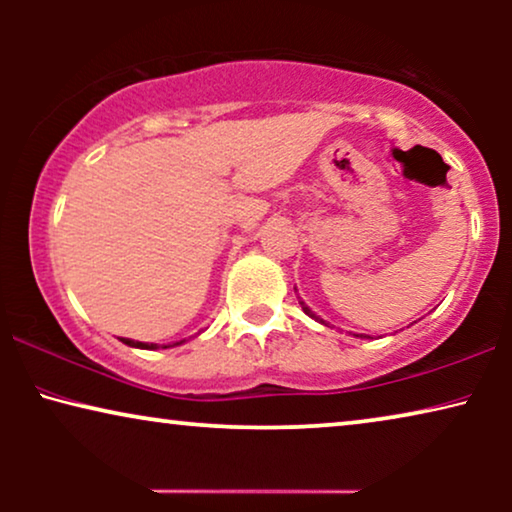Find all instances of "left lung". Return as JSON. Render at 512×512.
<instances>
[{"label": "left lung", "mask_w": 512, "mask_h": 512, "mask_svg": "<svg viewBox=\"0 0 512 512\" xmlns=\"http://www.w3.org/2000/svg\"><path fill=\"white\" fill-rule=\"evenodd\" d=\"M300 305H303V303H300ZM303 310H305V314H310V317H314V314H312L310 310H307V307H305V305H303ZM314 319H317V317H314ZM319 321H321V319H319Z\"/></svg>", "instance_id": "obj_1"}]
</instances>
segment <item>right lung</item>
Returning <instances> with one entry per match:
<instances>
[{
	"label": "right lung",
	"instance_id": "add662e5",
	"mask_svg": "<svg viewBox=\"0 0 512 512\" xmlns=\"http://www.w3.org/2000/svg\"><path fill=\"white\" fill-rule=\"evenodd\" d=\"M125 345H130V347H139V349H158V345H146V342H135V340H123ZM184 342V340H181ZM174 345H179V342H174ZM165 347H172V345H163V349Z\"/></svg>",
	"mask_w": 512,
	"mask_h": 512
}]
</instances>
